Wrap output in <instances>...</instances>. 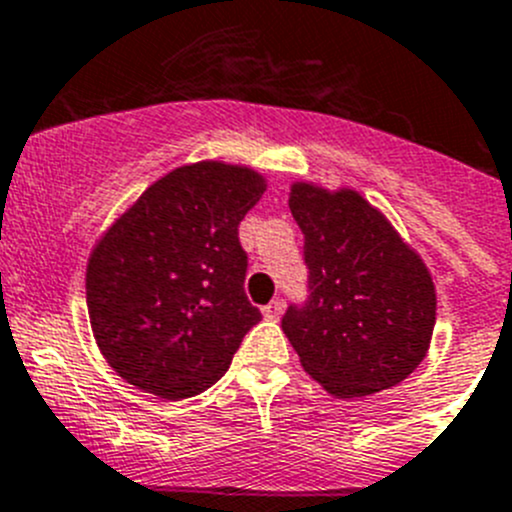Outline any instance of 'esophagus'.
I'll use <instances>...</instances> for the list:
<instances>
[{
  "label": "esophagus",
  "mask_w": 512,
  "mask_h": 512,
  "mask_svg": "<svg viewBox=\"0 0 512 512\" xmlns=\"http://www.w3.org/2000/svg\"><path fill=\"white\" fill-rule=\"evenodd\" d=\"M283 300H270V303L265 305V308H262V315H265L267 321H278L280 315H283Z\"/></svg>",
  "instance_id": "esophagus-1"
}]
</instances>
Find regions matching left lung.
<instances>
[{"mask_svg":"<svg viewBox=\"0 0 512 512\" xmlns=\"http://www.w3.org/2000/svg\"><path fill=\"white\" fill-rule=\"evenodd\" d=\"M288 204L310 270L308 303L290 305L283 318L300 366L338 399L391 389L432 343V272L356 189L293 181Z\"/></svg>","mask_w":512,"mask_h":512,"instance_id":"1","label":"left lung"}]
</instances>
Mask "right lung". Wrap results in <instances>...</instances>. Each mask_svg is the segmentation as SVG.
<instances>
[{
	"label": "right lung",
	"mask_w": 512,
	"mask_h": 512,
	"mask_svg": "<svg viewBox=\"0 0 512 512\" xmlns=\"http://www.w3.org/2000/svg\"><path fill=\"white\" fill-rule=\"evenodd\" d=\"M265 189L250 166H176L100 234L85 298L95 343L121 379L171 401L222 379L262 318L245 295L237 227Z\"/></svg>",
	"instance_id": "add662e5"
}]
</instances>
